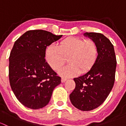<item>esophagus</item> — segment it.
Instances as JSON below:
<instances>
[{
    "label": "esophagus",
    "mask_w": 126,
    "mask_h": 126,
    "mask_svg": "<svg viewBox=\"0 0 126 126\" xmlns=\"http://www.w3.org/2000/svg\"><path fill=\"white\" fill-rule=\"evenodd\" d=\"M67 80H68V79L67 78H64V77H63V78H62V83H64V82H66Z\"/></svg>",
    "instance_id": "esophagus-1"
}]
</instances>
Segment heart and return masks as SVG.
Here are the masks:
<instances>
[{
    "label": "heart",
    "mask_w": 126,
    "mask_h": 126,
    "mask_svg": "<svg viewBox=\"0 0 126 126\" xmlns=\"http://www.w3.org/2000/svg\"><path fill=\"white\" fill-rule=\"evenodd\" d=\"M98 47L92 39L83 40L70 37L60 42L59 45L51 44L46 50V60L54 70H58L65 63L69 64L58 71L63 77H70L87 71L93 66L98 57Z\"/></svg>",
    "instance_id": "obj_1"
}]
</instances>
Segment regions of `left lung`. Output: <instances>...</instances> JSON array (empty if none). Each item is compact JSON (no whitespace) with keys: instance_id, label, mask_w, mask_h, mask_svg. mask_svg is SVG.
Listing matches in <instances>:
<instances>
[{"instance_id":"obj_1","label":"left lung","mask_w":126,"mask_h":126,"mask_svg":"<svg viewBox=\"0 0 126 126\" xmlns=\"http://www.w3.org/2000/svg\"><path fill=\"white\" fill-rule=\"evenodd\" d=\"M83 36L96 42L98 57L90 70L74 79L76 88L69 97L75 107L90 111L105 101L113 87L116 60L113 45L104 35L86 32Z\"/></svg>"}]
</instances>
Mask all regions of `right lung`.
<instances>
[{
	"label": "right lung",
	"instance_id": "obj_1",
	"mask_svg": "<svg viewBox=\"0 0 126 126\" xmlns=\"http://www.w3.org/2000/svg\"><path fill=\"white\" fill-rule=\"evenodd\" d=\"M62 35L43 30H29L15 41L9 57L10 86L22 105L39 109L47 105L61 78L46 62L47 46Z\"/></svg>",
	"mask_w": 126,
	"mask_h": 126
}]
</instances>
